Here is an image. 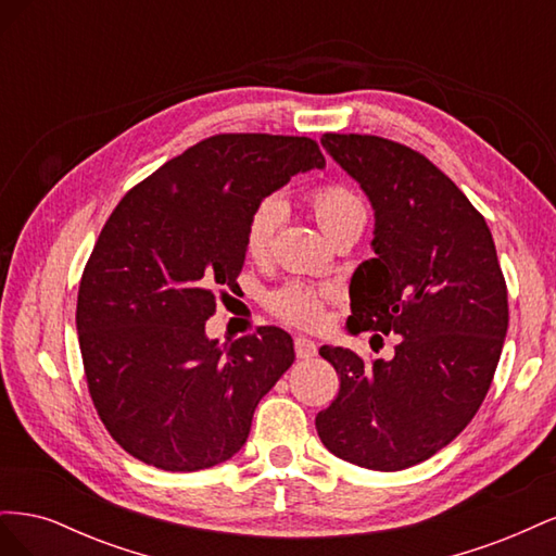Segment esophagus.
Here are the masks:
<instances>
[{
    "label": "esophagus",
    "mask_w": 556,
    "mask_h": 556,
    "mask_svg": "<svg viewBox=\"0 0 556 556\" xmlns=\"http://www.w3.org/2000/svg\"><path fill=\"white\" fill-rule=\"evenodd\" d=\"M294 350H296V359H313L317 355L315 341L306 339V336H296V339H294Z\"/></svg>",
    "instance_id": "1"
}]
</instances>
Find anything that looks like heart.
<instances>
[{"label":"heart","instance_id":"b5f03b06","mask_svg":"<svg viewBox=\"0 0 556 556\" xmlns=\"http://www.w3.org/2000/svg\"><path fill=\"white\" fill-rule=\"evenodd\" d=\"M306 201L317 225L323 227L329 239L348 229L350 225H364L366 220V206L362 197L343 182L317 185L315 190L308 192ZM280 213L282 204L274 194L264 197L260 204L252 208L243 237L245 252L252 260H262L268 252V245H271L274 231L280 220ZM333 288H313V285L292 280L280 285L274 292H268L266 308L292 327L315 329L323 323L325 306L329 299H333Z\"/></svg>","mask_w":556,"mask_h":556}]
</instances>
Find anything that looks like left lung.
I'll list each match as a JSON object with an SVG mask.
<instances>
[{"label":"left lung","instance_id":"left-lung-1","mask_svg":"<svg viewBox=\"0 0 556 556\" xmlns=\"http://www.w3.org/2000/svg\"><path fill=\"white\" fill-rule=\"evenodd\" d=\"M376 211V255L350 282L352 333H396L390 362L323 345L341 378L315 429L336 457L401 470L476 417L508 331V288L480 211L417 150L371 134L323 137Z\"/></svg>","mask_w":556,"mask_h":556}]
</instances>
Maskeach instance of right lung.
I'll return each instance as SVG.
<instances>
[{
  "mask_svg": "<svg viewBox=\"0 0 556 556\" xmlns=\"http://www.w3.org/2000/svg\"><path fill=\"white\" fill-rule=\"evenodd\" d=\"M323 169L317 141L215 134L121 199L78 288L88 390L113 441L162 470L237 454L260 399L294 362L288 331L260 327L220 345L206 336L217 290L237 288L245 225L294 174Z\"/></svg>",
  "mask_w": 556,
  "mask_h": 556,
  "instance_id": "right-lung-1",
  "label": "right lung"
}]
</instances>
